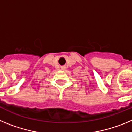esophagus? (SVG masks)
<instances>
[{
    "label": "esophagus",
    "instance_id": "esophagus-1",
    "mask_svg": "<svg viewBox=\"0 0 132 132\" xmlns=\"http://www.w3.org/2000/svg\"><path fill=\"white\" fill-rule=\"evenodd\" d=\"M61 69H62V70L66 69V67H65V66H62V67H61Z\"/></svg>",
    "mask_w": 132,
    "mask_h": 132
}]
</instances>
